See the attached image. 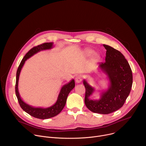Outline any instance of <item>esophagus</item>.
<instances>
[{
	"label": "esophagus",
	"mask_w": 146,
	"mask_h": 146,
	"mask_svg": "<svg viewBox=\"0 0 146 146\" xmlns=\"http://www.w3.org/2000/svg\"><path fill=\"white\" fill-rule=\"evenodd\" d=\"M82 76L81 75H78V76H76V77L75 78V81H76V83L81 82L82 81Z\"/></svg>",
	"instance_id": "esophagus-1"
}]
</instances>
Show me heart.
Here are the masks:
<instances>
[{
	"instance_id": "1",
	"label": "heart",
	"mask_w": 146,
	"mask_h": 146,
	"mask_svg": "<svg viewBox=\"0 0 146 146\" xmlns=\"http://www.w3.org/2000/svg\"><path fill=\"white\" fill-rule=\"evenodd\" d=\"M94 51L93 50H87L86 51V55H88V56H91V55H92V54H94ZM94 58H95V59H97V58H98V55L95 54V55H94Z\"/></svg>"
}]
</instances>
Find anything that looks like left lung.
Returning a JSON list of instances; mask_svg holds the SVG:
<instances>
[{
  "label": "left lung",
  "mask_w": 146,
  "mask_h": 146,
  "mask_svg": "<svg viewBox=\"0 0 146 146\" xmlns=\"http://www.w3.org/2000/svg\"><path fill=\"white\" fill-rule=\"evenodd\" d=\"M106 50L105 62L99 64V68L110 81L108 89L103 91L98 100H91L90 96L95 89L86 80L83 84L86 88L85 104L91 111L108 114L120 109L129 96L133 82L132 72L127 60L122 54L115 48L103 44Z\"/></svg>",
  "instance_id": "8db88e82"
}]
</instances>
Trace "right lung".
Wrapping results in <instances>:
<instances>
[{"instance_id":"right-lung-1","label":"right lung","mask_w":146,"mask_h":146,"mask_svg":"<svg viewBox=\"0 0 146 146\" xmlns=\"http://www.w3.org/2000/svg\"><path fill=\"white\" fill-rule=\"evenodd\" d=\"M53 47V43H45L41 44L37 46L34 47L31 49L25 55L23 60L18 66V68L16 74V83H15V94L17 98L18 99L19 105L26 113L32 115V117L39 119H48L52 118L58 115L64 109L65 106L66 102V99L68 96L70 92L75 87L74 80H72L68 84L64 85L62 87L60 92L59 94L57 100L54 105L47 108H35L32 106L28 105L27 103H25L22 99L21 98L19 92H18V80L19 74L22 68L23 67L25 61L33 56L34 54L40 52V51L46 50L51 49Z\"/></svg>"}]
</instances>
